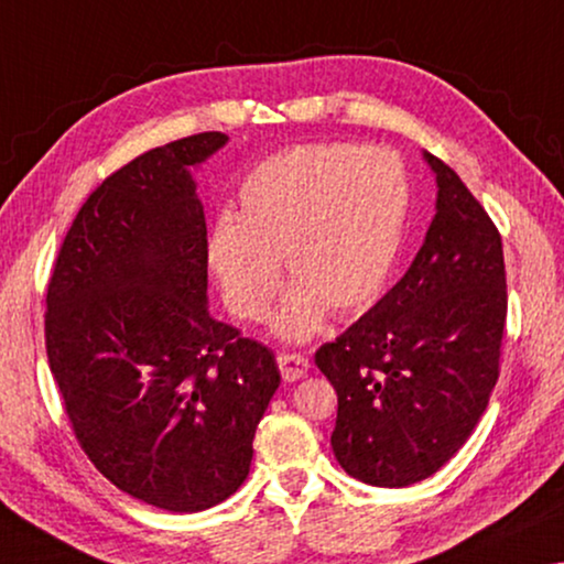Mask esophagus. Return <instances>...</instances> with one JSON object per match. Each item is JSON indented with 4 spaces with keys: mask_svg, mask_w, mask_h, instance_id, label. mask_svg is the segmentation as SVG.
Wrapping results in <instances>:
<instances>
[{
    "mask_svg": "<svg viewBox=\"0 0 564 564\" xmlns=\"http://www.w3.org/2000/svg\"><path fill=\"white\" fill-rule=\"evenodd\" d=\"M276 366H280L282 378L288 380V383H297V380L310 370V360L305 358V355L280 352L276 355Z\"/></svg>",
    "mask_w": 564,
    "mask_h": 564,
    "instance_id": "34e87169",
    "label": "esophagus"
}]
</instances>
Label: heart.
Listing matches in <instances>:
<instances>
[{"label": "heart", "instance_id": "heart-1", "mask_svg": "<svg viewBox=\"0 0 564 564\" xmlns=\"http://www.w3.org/2000/svg\"><path fill=\"white\" fill-rule=\"evenodd\" d=\"M409 176L386 149L310 143L274 153L241 181L237 214H221L206 237V262L231 315L274 317L282 340L319 330L327 312L355 317L391 282L409 219Z\"/></svg>", "mask_w": 564, "mask_h": 564}]
</instances>
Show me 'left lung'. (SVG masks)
Masks as SVG:
<instances>
[{
    "instance_id": "left-lung-1",
    "label": "left lung",
    "mask_w": 564,
    "mask_h": 564,
    "mask_svg": "<svg viewBox=\"0 0 564 564\" xmlns=\"http://www.w3.org/2000/svg\"><path fill=\"white\" fill-rule=\"evenodd\" d=\"M436 214L401 282L315 355L337 393V464L370 487L436 474L487 411L507 319L501 237L464 181L423 151Z\"/></svg>"
}]
</instances>
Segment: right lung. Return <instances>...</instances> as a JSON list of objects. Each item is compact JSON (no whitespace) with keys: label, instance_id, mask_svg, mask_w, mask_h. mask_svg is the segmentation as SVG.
I'll list each match as a JSON object with an SVG mask.
<instances>
[{"label":"right lung","instance_id":"right-lung-1","mask_svg":"<svg viewBox=\"0 0 564 564\" xmlns=\"http://www.w3.org/2000/svg\"><path fill=\"white\" fill-rule=\"evenodd\" d=\"M229 135L138 155L95 188L47 288L50 370L83 452L120 491L202 512L247 479L280 368L214 319L194 171Z\"/></svg>","mask_w":564,"mask_h":564}]
</instances>
